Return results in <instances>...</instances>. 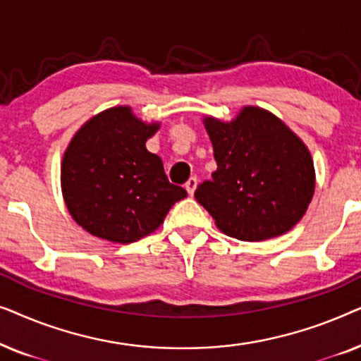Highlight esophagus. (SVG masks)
Listing matches in <instances>:
<instances>
[{"mask_svg":"<svg viewBox=\"0 0 361 361\" xmlns=\"http://www.w3.org/2000/svg\"><path fill=\"white\" fill-rule=\"evenodd\" d=\"M195 189H197V179L195 177H190V179L185 182V190L189 192V195H194Z\"/></svg>","mask_w":361,"mask_h":361,"instance_id":"esophagus-1","label":"esophagus"}]
</instances>
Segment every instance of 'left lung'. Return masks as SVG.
Instances as JSON below:
<instances>
[{"label":"left lung","instance_id":"1","mask_svg":"<svg viewBox=\"0 0 361 361\" xmlns=\"http://www.w3.org/2000/svg\"><path fill=\"white\" fill-rule=\"evenodd\" d=\"M216 171L197 187L195 200L225 235L263 241L284 235L312 200V156L273 113L243 106L230 123L204 118Z\"/></svg>","mask_w":361,"mask_h":361}]
</instances>
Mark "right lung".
I'll list each match as a JSON object with an SVG mask.
<instances>
[{
	"label": "right lung",
	"mask_w": 361,
	"mask_h": 361,
	"mask_svg": "<svg viewBox=\"0 0 361 361\" xmlns=\"http://www.w3.org/2000/svg\"><path fill=\"white\" fill-rule=\"evenodd\" d=\"M159 123H145L130 106L90 118L72 137L61 166L62 195L72 219L88 233L133 243L152 233L187 192L167 180L146 141Z\"/></svg>",
	"instance_id": "right-lung-1"
}]
</instances>
